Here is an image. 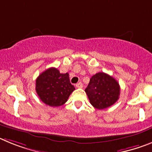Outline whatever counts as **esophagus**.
Returning a JSON list of instances; mask_svg holds the SVG:
<instances>
[{
	"label": "esophagus",
	"mask_w": 152,
	"mask_h": 152,
	"mask_svg": "<svg viewBox=\"0 0 152 152\" xmlns=\"http://www.w3.org/2000/svg\"><path fill=\"white\" fill-rule=\"evenodd\" d=\"M76 86L77 88H83V83H82L81 82H79V83H78L76 85Z\"/></svg>",
	"instance_id": "34e87169"
}]
</instances>
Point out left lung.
<instances>
[{
	"label": "left lung",
	"instance_id": "1",
	"mask_svg": "<svg viewBox=\"0 0 152 152\" xmlns=\"http://www.w3.org/2000/svg\"><path fill=\"white\" fill-rule=\"evenodd\" d=\"M85 91L91 104L95 108L102 110L117 102L120 88L114 78L107 73H98L91 76Z\"/></svg>",
	"mask_w": 152,
	"mask_h": 152
}]
</instances>
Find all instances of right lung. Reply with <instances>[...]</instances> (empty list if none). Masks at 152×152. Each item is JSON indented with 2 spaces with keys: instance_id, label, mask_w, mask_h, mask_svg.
Here are the masks:
<instances>
[{
  "instance_id": "1",
  "label": "right lung",
  "mask_w": 152,
  "mask_h": 152,
  "mask_svg": "<svg viewBox=\"0 0 152 152\" xmlns=\"http://www.w3.org/2000/svg\"><path fill=\"white\" fill-rule=\"evenodd\" d=\"M35 83V90L39 98L50 107L64 104L75 90L69 82V74L61 73L54 67L44 71L38 76Z\"/></svg>"
}]
</instances>
